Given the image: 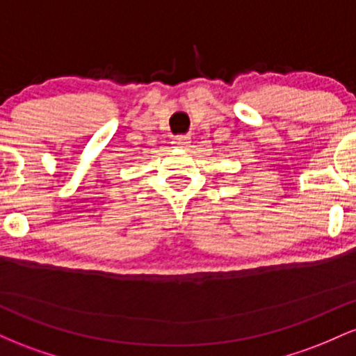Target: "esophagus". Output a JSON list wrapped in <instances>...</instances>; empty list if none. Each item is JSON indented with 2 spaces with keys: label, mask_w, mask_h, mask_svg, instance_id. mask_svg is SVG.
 <instances>
[{
  "label": "esophagus",
  "mask_w": 356,
  "mask_h": 356,
  "mask_svg": "<svg viewBox=\"0 0 356 356\" xmlns=\"http://www.w3.org/2000/svg\"><path fill=\"white\" fill-rule=\"evenodd\" d=\"M172 144L175 147H179V149H187V147H189V144H191V138L187 136H177L174 138Z\"/></svg>",
  "instance_id": "1"
}]
</instances>
